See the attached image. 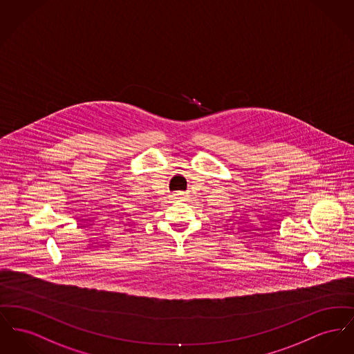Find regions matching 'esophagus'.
Returning a JSON list of instances; mask_svg holds the SVG:
<instances>
[{"instance_id":"esophagus-1","label":"esophagus","mask_w":354,"mask_h":354,"mask_svg":"<svg viewBox=\"0 0 354 354\" xmlns=\"http://www.w3.org/2000/svg\"><path fill=\"white\" fill-rule=\"evenodd\" d=\"M172 198L175 199V201H178V202H180V201H183L185 198H186V195L183 194V192H175L174 195H172Z\"/></svg>"}]
</instances>
